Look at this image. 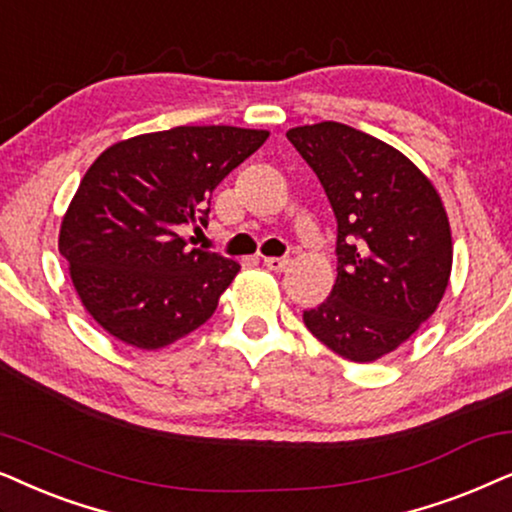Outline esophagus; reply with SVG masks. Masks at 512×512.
I'll use <instances>...</instances> for the list:
<instances>
[{
	"instance_id": "obj_1",
	"label": "esophagus",
	"mask_w": 512,
	"mask_h": 512,
	"mask_svg": "<svg viewBox=\"0 0 512 512\" xmlns=\"http://www.w3.org/2000/svg\"><path fill=\"white\" fill-rule=\"evenodd\" d=\"M264 267L269 271H276V274H281L290 267V260H285V257H264Z\"/></svg>"
}]
</instances>
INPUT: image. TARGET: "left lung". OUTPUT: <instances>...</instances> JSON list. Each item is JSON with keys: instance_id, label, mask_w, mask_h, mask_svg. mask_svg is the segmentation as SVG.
Masks as SVG:
<instances>
[{"instance_id": "obj_1", "label": "left lung", "mask_w": 512, "mask_h": 512, "mask_svg": "<svg viewBox=\"0 0 512 512\" xmlns=\"http://www.w3.org/2000/svg\"><path fill=\"white\" fill-rule=\"evenodd\" d=\"M285 135L337 217V281L323 304L304 311V323L342 358L372 363L405 344L445 295L447 210L433 182L384 140L337 121Z\"/></svg>"}]
</instances>
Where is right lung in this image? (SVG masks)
<instances>
[{"label":"right lung","mask_w":512,"mask_h":512,"mask_svg":"<svg viewBox=\"0 0 512 512\" xmlns=\"http://www.w3.org/2000/svg\"><path fill=\"white\" fill-rule=\"evenodd\" d=\"M269 131L177 126L107 147L60 222L58 250L102 330L142 351L177 342L213 316L241 264L192 248L210 194Z\"/></svg>","instance_id":"add662e5"}]
</instances>
